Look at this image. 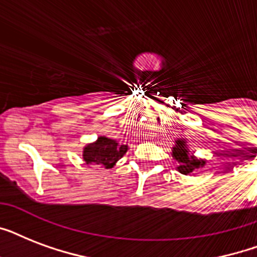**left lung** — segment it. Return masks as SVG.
Instances as JSON below:
<instances>
[{"label":"left lung","instance_id":"1","mask_svg":"<svg viewBox=\"0 0 257 257\" xmlns=\"http://www.w3.org/2000/svg\"><path fill=\"white\" fill-rule=\"evenodd\" d=\"M172 157L179 163L177 171L180 173H183V175L195 173L197 169L203 168L205 165V160L197 159V157L189 153V149H188L187 143H185L184 139H177L176 140L175 147L172 148Z\"/></svg>","mask_w":257,"mask_h":257}]
</instances>
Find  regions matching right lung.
<instances>
[{
    "label": "right lung",
    "instance_id": "obj_1",
    "mask_svg": "<svg viewBox=\"0 0 257 257\" xmlns=\"http://www.w3.org/2000/svg\"><path fill=\"white\" fill-rule=\"evenodd\" d=\"M128 151V145H120L116 140L100 136L94 143L85 145L82 159L86 165H96L97 168H112Z\"/></svg>",
    "mask_w": 257,
    "mask_h": 257
}]
</instances>
